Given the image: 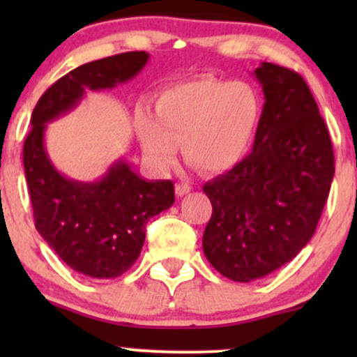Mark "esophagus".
I'll use <instances>...</instances> for the list:
<instances>
[{"instance_id":"obj_1","label":"esophagus","mask_w":357,"mask_h":357,"mask_svg":"<svg viewBox=\"0 0 357 357\" xmlns=\"http://www.w3.org/2000/svg\"><path fill=\"white\" fill-rule=\"evenodd\" d=\"M190 191H191L190 184H186V183H178V184H176V195H178V196L188 195V192H190Z\"/></svg>"}]
</instances>
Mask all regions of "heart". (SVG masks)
<instances>
[{
    "mask_svg": "<svg viewBox=\"0 0 357 357\" xmlns=\"http://www.w3.org/2000/svg\"><path fill=\"white\" fill-rule=\"evenodd\" d=\"M261 121V96L243 80L195 79L169 85L158 93L154 117L136 116L142 151L159 167L184 158L204 173H221L243 159Z\"/></svg>",
    "mask_w": 357,
    "mask_h": 357,
    "instance_id": "1",
    "label": "heart"
}]
</instances>
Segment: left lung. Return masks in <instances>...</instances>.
Returning <instances> with one entry per match:
<instances>
[{"label": "left lung", "mask_w": 357, "mask_h": 357, "mask_svg": "<svg viewBox=\"0 0 357 357\" xmlns=\"http://www.w3.org/2000/svg\"><path fill=\"white\" fill-rule=\"evenodd\" d=\"M265 96L252 153L203 186L213 213L203 252L221 275L261 278L312 238L334 178L329 130L297 72L264 61Z\"/></svg>", "instance_id": "left-lung-1"}]
</instances>
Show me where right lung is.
<instances>
[{
  "label": "right lung",
  "mask_w": 357,
  "mask_h": 357,
  "mask_svg": "<svg viewBox=\"0 0 357 357\" xmlns=\"http://www.w3.org/2000/svg\"><path fill=\"white\" fill-rule=\"evenodd\" d=\"M147 59L146 52H126L68 72L36 102L24 139L23 166L36 230L68 267L92 278H116L132 267L147 221L174 203V184L146 181L122 159L99 181L65 178L45 151V129L75 107L85 90L114 89L134 79Z\"/></svg>",
  "instance_id": "obj_1"
}]
</instances>
